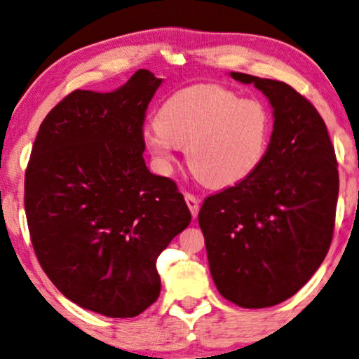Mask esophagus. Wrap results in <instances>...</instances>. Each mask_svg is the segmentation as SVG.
Here are the masks:
<instances>
[{"label":"esophagus","instance_id":"obj_1","mask_svg":"<svg viewBox=\"0 0 359 359\" xmlns=\"http://www.w3.org/2000/svg\"><path fill=\"white\" fill-rule=\"evenodd\" d=\"M185 202H187V205L190 208V213H192V217L195 219L198 213V207H201V201H198L197 197H195L194 194L190 192H185Z\"/></svg>","mask_w":359,"mask_h":359}]
</instances>
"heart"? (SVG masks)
Returning <instances> with one entry per match:
<instances>
[{
	"label": "heart",
	"mask_w": 359,
	"mask_h": 359,
	"mask_svg": "<svg viewBox=\"0 0 359 359\" xmlns=\"http://www.w3.org/2000/svg\"><path fill=\"white\" fill-rule=\"evenodd\" d=\"M144 144L162 170L185 147L194 175L208 187H229L255 174L270 149L271 114L257 97L222 84H195L165 99Z\"/></svg>",
	"instance_id": "obj_1"
}]
</instances>
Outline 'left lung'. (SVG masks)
I'll use <instances>...</instances> for the list:
<instances>
[{"label":"left lung","mask_w":359,"mask_h":359,"mask_svg":"<svg viewBox=\"0 0 359 359\" xmlns=\"http://www.w3.org/2000/svg\"><path fill=\"white\" fill-rule=\"evenodd\" d=\"M273 107L270 149L255 174L208 195L198 212L217 290L242 308L293 297L325 260L333 238L338 162L325 121L292 86L230 72Z\"/></svg>","instance_id":"8db88e82"}]
</instances>
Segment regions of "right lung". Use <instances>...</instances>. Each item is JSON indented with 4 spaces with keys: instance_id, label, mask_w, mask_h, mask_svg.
Segmentation results:
<instances>
[{
    "instance_id": "add662e5",
    "label": "right lung",
    "mask_w": 359,
    "mask_h": 359,
    "mask_svg": "<svg viewBox=\"0 0 359 359\" xmlns=\"http://www.w3.org/2000/svg\"><path fill=\"white\" fill-rule=\"evenodd\" d=\"M162 79L139 69L112 93L76 89L41 122L25 175L34 253L86 310L133 318L161 293L157 257L192 220L144 161V121Z\"/></svg>"
}]
</instances>
